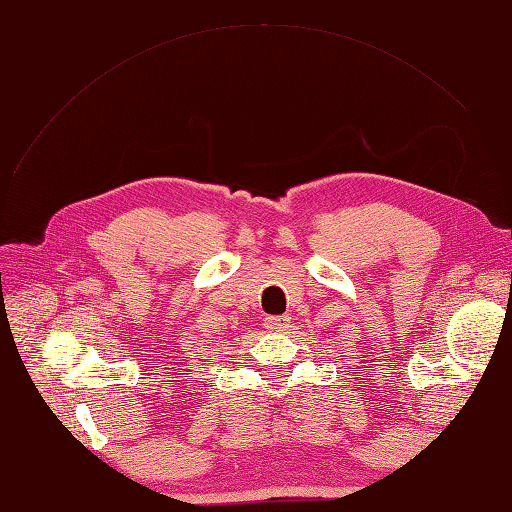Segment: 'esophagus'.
<instances>
[{
    "label": "esophagus",
    "mask_w": 512,
    "mask_h": 512,
    "mask_svg": "<svg viewBox=\"0 0 512 512\" xmlns=\"http://www.w3.org/2000/svg\"><path fill=\"white\" fill-rule=\"evenodd\" d=\"M265 327L275 333H284L290 327V318L288 316H269L265 320Z\"/></svg>",
    "instance_id": "obj_1"
}]
</instances>
